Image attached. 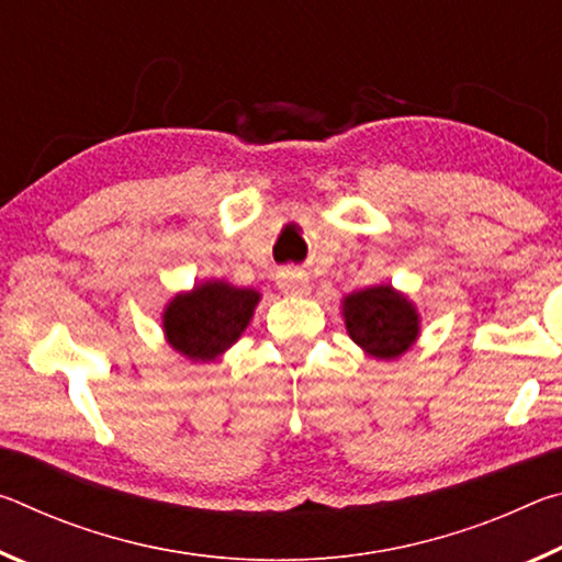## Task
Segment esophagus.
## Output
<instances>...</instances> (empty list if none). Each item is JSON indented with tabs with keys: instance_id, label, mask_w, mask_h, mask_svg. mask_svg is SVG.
I'll return each mask as SVG.
<instances>
[{
	"instance_id": "obj_1",
	"label": "esophagus",
	"mask_w": 562,
	"mask_h": 562,
	"mask_svg": "<svg viewBox=\"0 0 562 562\" xmlns=\"http://www.w3.org/2000/svg\"><path fill=\"white\" fill-rule=\"evenodd\" d=\"M278 284H280V290H284V292H294V294L307 292L310 290V274L304 272L302 268H284L278 274Z\"/></svg>"
}]
</instances>
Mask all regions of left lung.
<instances>
[{"label": "left lung", "mask_w": 562, "mask_h": 562, "mask_svg": "<svg viewBox=\"0 0 562 562\" xmlns=\"http://www.w3.org/2000/svg\"><path fill=\"white\" fill-rule=\"evenodd\" d=\"M347 331L357 345L379 359H394L414 345L418 317L408 300L392 288H369L345 300Z\"/></svg>", "instance_id": "8db88e82"}]
</instances>
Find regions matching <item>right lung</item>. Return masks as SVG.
Wrapping results in <instances>:
<instances>
[{"label": "right lung", "mask_w": 562, "mask_h": 562, "mask_svg": "<svg viewBox=\"0 0 562 562\" xmlns=\"http://www.w3.org/2000/svg\"><path fill=\"white\" fill-rule=\"evenodd\" d=\"M260 294L231 288L225 282H205L190 294H178L168 304L166 337L180 355L211 361L243 335Z\"/></svg>", "instance_id": "obj_1"}]
</instances>
